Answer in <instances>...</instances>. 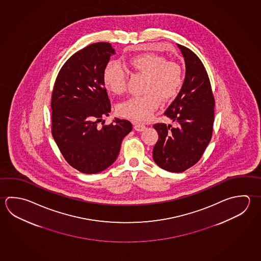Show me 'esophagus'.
I'll list each match as a JSON object with an SVG mask.
<instances>
[{
    "mask_svg": "<svg viewBox=\"0 0 261 261\" xmlns=\"http://www.w3.org/2000/svg\"><path fill=\"white\" fill-rule=\"evenodd\" d=\"M133 126H134V129L137 132H142L145 128V126L143 124L139 123V122H133Z\"/></svg>",
    "mask_w": 261,
    "mask_h": 261,
    "instance_id": "esophagus-1",
    "label": "esophagus"
}]
</instances>
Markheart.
Masks as SVG:
<instances>
[{
  "mask_svg": "<svg viewBox=\"0 0 261 261\" xmlns=\"http://www.w3.org/2000/svg\"><path fill=\"white\" fill-rule=\"evenodd\" d=\"M134 71L147 76L144 92L146 95L130 97L118 106V113L124 118L138 121L147 120L161 106L162 101L174 99L184 83L183 69L175 62L155 53L139 54L129 60ZM103 81L108 90L121 95L126 90L127 74L117 61H110L105 66Z\"/></svg>",
  "mask_w": 261,
  "mask_h": 261,
  "instance_id": "b5f03b06",
  "label": "heart"
}]
</instances>
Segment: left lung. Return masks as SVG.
I'll return each instance as SVG.
<instances>
[{
	"mask_svg": "<svg viewBox=\"0 0 261 261\" xmlns=\"http://www.w3.org/2000/svg\"><path fill=\"white\" fill-rule=\"evenodd\" d=\"M185 60L186 76L180 92L165 115L175 127L157 123L158 141L152 150L153 161L163 169L180 173L198 163L213 135L214 94L208 73L199 57L177 44Z\"/></svg>",
	"mask_w": 261,
	"mask_h": 261,
	"instance_id": "8db88e82",
	"label": "left lung"
}]
</instances>
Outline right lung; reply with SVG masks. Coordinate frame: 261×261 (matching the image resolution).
I'll return each mask as SVG.
<instances>
[{
    "mask_svg": "<svg viewBox=\"0 0 261 261\" xmlns=\"http://www.w3.org/2000/svg\"><path fill=\"white\" fill-rule=\"evenodd\" d=\"M113 54L110 43L84 47L63 64L53 87L54 141L67 163L85 174H96L111 166L123 138L133 129L126 119L98 126L111 110L103 71Z\"/></svg>",
    "mask_w": 261,
    "mask_h": 261,
    "instance_id": "add662e5",
    "label": "right lung"
}]
</instances>
